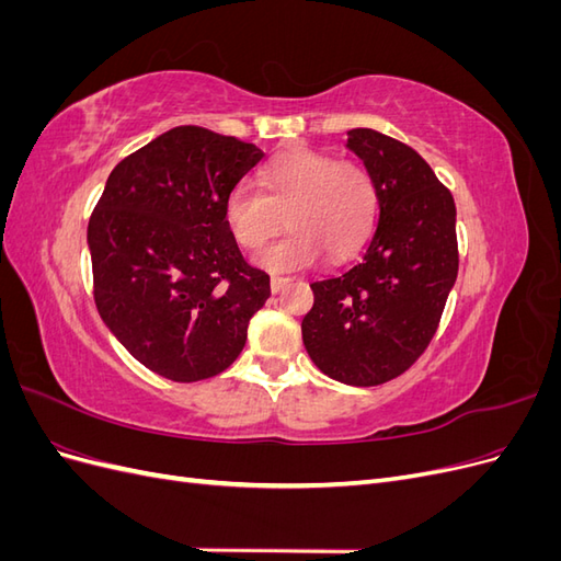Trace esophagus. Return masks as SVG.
<instances>
[{"instance_id":"34e87169","label":"esophagus","mask_w":561,"mask_h":561,"mask_svg":"<svg viewBox=\"0 0 561 561\" xmlns=\"http://www.w3.org/2000/svg\"><path fill=\"white\" fill-rule=\"evenodd\" d=\"M287 285H290V278H285V276H271V290H274V293L285 290Z\"/></svg>"}]
</instances>
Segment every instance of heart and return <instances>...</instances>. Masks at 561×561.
<instances>
[{"label": "heart", "mask_w": 561, "mask_h": 561, "mask_svg": "<svg viewBox=\"0 0 561 561\" xmlns=\"http://www.w3.org/2000/svg\"><path fill=\"white\" fill-rule=\"evenodd\" d=\"M260 190L233 186L225 201V222L241 248L262 250L280 227L293 233L260 254L271 271H301L328 252L344 262L375 231L379 215L377 180L358 161H339L325 151L299 149L271 161Z\"/></svg>", "instance_id": "obj_1"}]
</instances>
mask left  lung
Instances as JSON below:
<instances>
[{"label":"left lung","mask_w":561,"mask_h":561,"mask_svg":"<svg viewBox=\"0 0 561 561\" xmlns=\"http://www.w3.org/2000/svg\"><path fill=\"white\" fill-rule=\"evenodd\" d=\"M348 149L377 180L379 225L360 262L311 283L301 336L328 377L379 386L404 375L437 332L458 274L456 206L410 145L353 128Z\"/></svg>","instance_id":"1"}]
</instances>
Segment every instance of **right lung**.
<instances>
[{"mask_svg":"<svg viewBox=\"0 0 561 561\" xmlns=\"http://www.w3.org/2000/svg\"><path fill=\"white\" fill-rule=\"evenodd\" d=\"M262 149L178 126L107 178L89 219L93 299L135 360L180 383L239 358L248 322L271 297L225 222V201Z\"/></svg>","mask_w":561,"mask_h":561,"instance_id":"right-lung-1","label":"right lung"}]
</instances>
